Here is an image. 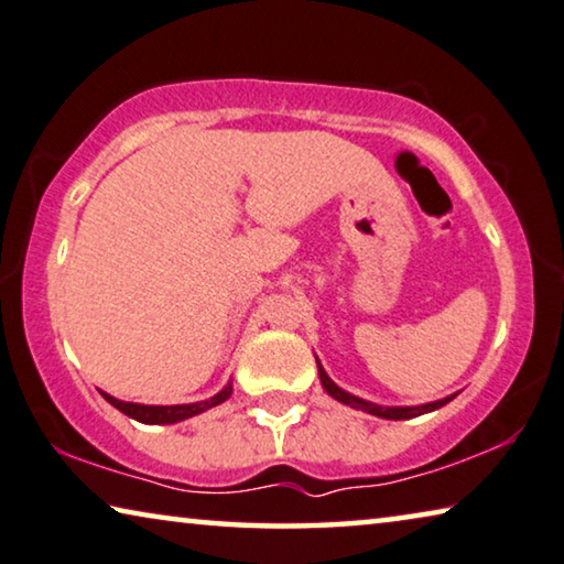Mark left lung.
Returning <instances> with one entry per match:
<instances>
[{
    "label": "left lung",
    "instance_id": "8db88e82",
    "mask_svg": "<svg viewBox=\"0 0 564 564\" xmlns=\"http://www.w3.org/2000/svg\"><path fill=\"white\" fill-rule=\"evenodd\" d=\"M317 370H319V383L327 393H330L335 401H340L345 405H350V409H358V411H366L370 415H378V419H388V421H405V419H415V415H423V413H431L441 409V405H446L448 401H454V395H446L441 398V401H433V403H423V405H378V403H370V401H362V398L352 395L348 391H343L340 386H335L330 376H327L325 368L319 366L317 360Z\"/></svg>",
    "mask_w": 564,
    "mask_h": 564
}]
</instances>
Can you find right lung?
I'll list each match as a JSON object with an SVG mask.
<instances>
[{
    "label": "right lung",
    "instance_id": "obj_1",
    "mask_svg": "<svg viewBox=\"0 0 564 564\" xmlns=\"http://www.w3.org/2000/svg\"><path fill=\"white\" fill-rule=\"evenodd\" d=\"M102 393V391H100ZM231 395V383L224 388L212 398H206V401H198V403H181V405H141V403H126V401H118V398H112L108 393H102V398L110 405H116L120 413L131 415V419L141 421V423H178V421H186L192 419V415H198L204 411L214 409V405H219L227 401Z\"/></svg>",
    "mask_w": 564,
    "mask_h": 564
}]
</instances>
